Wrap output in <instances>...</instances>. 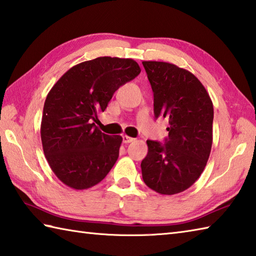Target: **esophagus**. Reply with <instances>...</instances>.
Masks as SVG:
<instances>
[{"instance_id": "34e87169", "label": "esophagus", "mask_w": 256, "mask_h": 256, "mask_svg": "<svg viewBox=\"0 0 256 256\" xmlns=\"http://www.w3.org/2000/svg\"><path fill=\"white\" fill-rule=\"evenodd\" d=\"M122 138H123V143H125V144L131 143V142L135 141V138H130V136H128V135H123Z\"/></svg>"}]
</instances>
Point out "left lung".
Returning a JSON list of instances; mask_svg holds the SVG:
<instances>
[{
	"label": "left lung",
	"mask_w": 256,
	"mask_h": 256,
	"mask_svg": "<svg viewBox=\"0 0 256 256\" xmlns=\"http://www.w3.org/2000/svg\"><path fill=\"white\" fill-rule=\"evenodd\" d=\"M154 95L155 118L168 120L165 142L148 140L141 163L150 188L173 195L188 190L204 171L213 142V103L194 74L166 62H142Z\"/></svg>",
	"instance_id": "1"
}]
</instances>
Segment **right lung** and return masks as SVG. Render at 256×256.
Returning <instances> with one entry per match:
<instances>
[{"mask_svg": "<svg viewBox=\"0 0 256 256\" xmlns=\"http://www.w3.org/2000/svg\"><path fill=\"white\" fill-rule=\"evenodd\" d=\"M140 72L132 58H96L70 68L48 92L41 123L43 151L65 185L86 190L111 171L122 136L102 133L94 122L115 91Z\"/></svg>", "mask_w": 256, "mask_h": 256, "instance_id": "right-lung-1", "label": "right lung"}]
</instances>
